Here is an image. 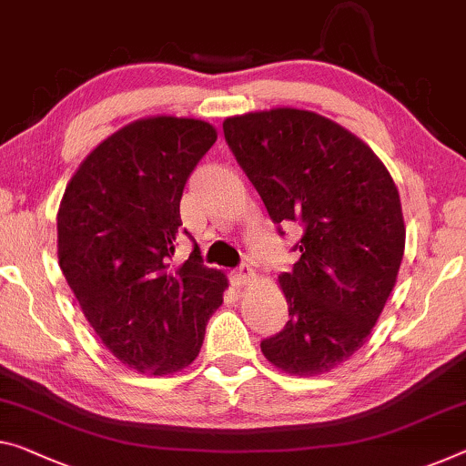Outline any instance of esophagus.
<instances>
[{
    "label": "esophagus",
    "instance_id": "1",
    "mask_svg": "<svg viewBox=\"0 0 466 466\" xmlns=\"http://www.w3.org/2000/svg\"><path fill=\"white\" fill-rule=\"evenodd\" d=\"M233 281L238 285H249L256 281V270L249 264H241V267L233 273Z\"/></svg>",
    "mask_w": 466,
    "mask_h": 466
}]
</instances>
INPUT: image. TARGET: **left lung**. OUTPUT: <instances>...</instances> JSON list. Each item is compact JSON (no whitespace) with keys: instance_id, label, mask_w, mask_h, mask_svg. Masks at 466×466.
Segmentation results:
<instances>
[{"instance_id":"left-lung-1","label":"left lung","mask_w":466,"mask_h":466,"mask_svg":"<svg viewBox=\"0 0 466 466\" xmlns=\"http://www.w3.org/2000/svg\"><path fill=\"white\" fill-rule=\"evenodd\" d=\"M223 128L273 223L304 231L299 260L279 275L289 320L262 354L289 375L329 373L364 346L396 285L406 243L396 183L367 143L312 110L238 114Z\"/></svg>"}]
</instances>
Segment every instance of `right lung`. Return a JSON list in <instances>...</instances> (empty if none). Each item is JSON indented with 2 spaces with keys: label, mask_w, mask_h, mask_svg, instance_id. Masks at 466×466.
<instances>
[{
  "label": "right lung",
  "mask_w": 466,
  "mask_h": 466,
  "mask_svg": "<svg viewBox=\"0 0 466 466\" xmlns=\"http://www.w3.org/2000/svg\"><path fill=\"white\" fill-rule=\"evenodd\" d=\"M217 137L199 118H137L91 149L62 196V275L97 338L135 373L189 367L223 304L228 279L196 249L170 262L183 187Z\"/></svg>",
  "instance_id": "right-lung-1"
}]
</instances>
